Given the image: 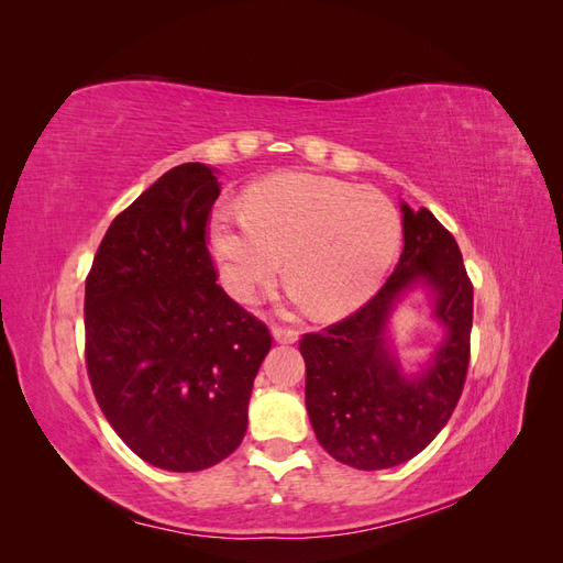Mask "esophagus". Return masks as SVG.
I'll return each mask as SVG.
<instances>
[{"instance_id":"34e87169","label":"esophagus","mask_w":563,"mask_h":563,"mask_svg":"<svg viewBox=\"0 0 563 563\" xmlns=\"http://www.w3.org/2000/svg\"><path fill=\"white\" fill-rule=\"evenodd\" d=\"M272 335H275L277 343H296L300 331L294 327H282V323H275V327H272Z\"/></svg>"}]
</instances>
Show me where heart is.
Wrapping results in <instances>:
<instances>
[{
  "label": "heart",
  "instance_id": "b5f03b06",
  "mask_svg": "<svg viewBox=\"0 0 563 563\" xmlns=\"http://www.w3.org/2000/svg\"><path fill=\"white\" fill-rule=\"evenodd\" d=\"M401 218L376 187L284 174L253 185L242 211L220 209L209 249L228 291L251 300L277 277L282 255L302 300L323 317L362 305L395 258Z\"/></svg>",
  "mask_w": 563,
  "mask_h": 563
}]
</instances>
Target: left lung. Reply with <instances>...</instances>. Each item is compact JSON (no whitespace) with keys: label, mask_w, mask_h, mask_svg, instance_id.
<instances>
[{"label":"left lung","mask_w":563,"mask_h":563,"mask_svg":"<svg viewBox=\"0 0 563 563\" xmlns=\"http://www.w3.org/2000/svg\"><path fill=\"white\" fill-rule=\"evenodd\" d=\"M404 211V251L380 291L319 333H305V404L329 455L356 470L406 463L444 430L470 366L474 286L453 234L428 211ZM416 280L438 294L448 338L420 379L406 382L382 343L390 302Z\"/></svg>","instance_id":"obj_1"}]
</instances>
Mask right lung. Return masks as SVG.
Segmentation results:
<instances>
[{
    "label": "right lung",
    "mask_w": 563,
    "mask_h": 563,
    "mask_svg": "<svg viewBox=\"0 0 563 563\" xmlns=\"http://www.w3.org/2000/svg\"><path fill=\"white\" fill-rule=\"evenodd\" d=\"M220 183L180 164L119 213L84 294V354L100 411L145 463L197 472L242 444L267 323L218 282L209 218Z\"/></svg>",
    "instance_id": "add662e5"
}]
</instances>
